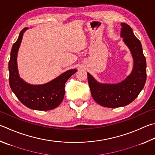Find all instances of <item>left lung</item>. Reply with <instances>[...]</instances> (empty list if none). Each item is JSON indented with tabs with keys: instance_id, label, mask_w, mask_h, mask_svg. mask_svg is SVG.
I'll use <instances>...</instances> for the list:
<instances>
[{
	"instance_id": "1",
	"label": "left lung",
	"mask_w": 155,
	"mask_h": 155,
	"mask_svg": "<svg viewBox=\"0 0 155 155\" xmlns=\"http://www.w3.org/2000/svg\"><path fill=\"white\" fill-rule=\"evenodd\" d=\"M120 36L134 59L133 70L125 80L117 84L100 83L88 72L87 79L94 100L107 108L125 106L133 102L144 88L146 80V61L140 41L131 28L121 24Z\"/></svg>"
}]
</instances>
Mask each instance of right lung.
<instances>
[{"mask_svg":"<svg viewBox=\"0 0 155 155\" xmlns=\"http://www.w3.org/2000/svg\"><path fill=\"white\" fill-rule=\"evenodd\" d=\"M25 28L19 33V37L13 45L9 61V85L18 99L28 108L36 110H49L60 104L65 94V83L77 69L69 70L55 79L43 85H30L19 77L17 57Z\"/></svg>","mask_w":155,"mask_h":155,"instance_id":"add662e5","label":"right lung"}]
</instances>
